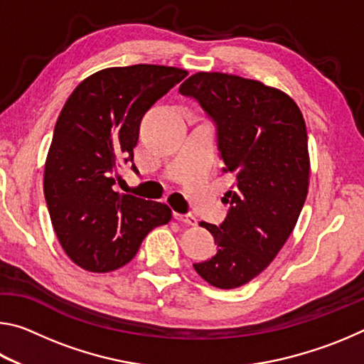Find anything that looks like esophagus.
<instances>
[{
  "label": "esophagus",
  "mask_w": 364,
  "mask_h": 364,
  "mask_svg": "<svg viewBox=\"0 0 364 364\" xmlns=\"http://www.w3.org/2000/svg\"><path fill=\"white\" fill-rule=\"evenodd\" d=\"M173 217H175V220H178L183 225H188V226H196L197 225L196 217H193L191 213H175Z\"/></svg>",
  "instance_id": "obj_1"
}]
</instances>
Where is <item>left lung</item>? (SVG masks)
I'll list each match as a JSON object with an SVG mask.
<instances>
[{"label":"left lung","instance_id":"obj_1","mask_svg":"<svg viewBox=\"0 0 364 364\" xmlns=\"http://www.w3.org/2000/svg\"><path fill=\"white\" fill-rule=\"evenodd\" d=\"M217 128L230 210L212 232L217 254L194 263L208 284L234 289L273 262L297 223L308 194L310 159L304 115L286 93L257 80L199 72L180 86Z\"/></svg>","mask_w":364,"mask_h":364}]
</instances>
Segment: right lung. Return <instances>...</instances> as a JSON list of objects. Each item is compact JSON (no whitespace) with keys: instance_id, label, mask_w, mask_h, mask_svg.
<instances>
[{"instance_id":"right-lung-1","label":"right lung","mask_w":364,"mask_h":364,"mask_svg":"<svg viewBox=\"0 0 364 364\" xmlns=\"http://www.w3.org/2000/svg\"><path fill=\"white\" fill-rule=\"evenodd\" d=\"M188 75L176 67H110L80 83L60 110L45 165V199L54 232L73 263L93 273L123 267L171 210L117 193L122 162H133L139 123ZM138 173V168L132 165Z\"/></svg>"}]
</instances>
